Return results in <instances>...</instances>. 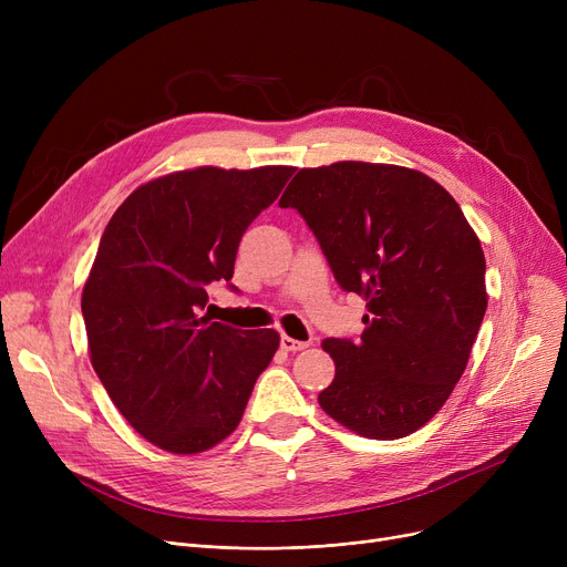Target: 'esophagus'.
<instances>
[{"instance_id": "obj_1", "label": "esophagus", "mask_w": 567, "mask_h": 567, "mask_svg": "<svg viewBox=\"0 0 567 567\" xmlns=\"http://www.w3.org/2000/svg\"><path fill=\"white\" fill-rule=\"evenodd\" d=\"M280 347H282L285 351H303V349L308 347V342L293 340V338H289V336H282V338H280Z\"/></svg>"}]
</instances>
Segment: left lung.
I'll use <instances>...</instances> for the list:
<instances>
[{"mask_svg": "<svg viewBox=\"0 0 567 567\" xmlns=\"http://www.w3.org/2000/svg\"><path fill=\"white\" fill-rule=\"evenodd\" d=\"M338 285L365 299L359 340L329 338L321 409L368 439L423 427L466 370L487 310L485 255L451 193L423 172L342 161L299 169L280 197Z\"/></svg>", "mask_w": 567, "mask_h": 567, "instance_id": "1", "label": "left lung"}]
</instances>
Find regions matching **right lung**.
<instances>
[{"label": "right lung", "instance_id": "1", "mask_svg": "<svg viewBox=\"0 0 567 567\" xmlns=\"http://www.w3.org/2000/svg\"><path fill=\"white\" fill-rule=\"evenodd\" d=\"M293 167H197L154 178L116 208L82 289L92 365L146 441L176 455L214 449L241 423L271 363L274 329L212 321L206 287L229 282L248 225Z\"/></svg>", "mask_w": 567, "mask_h": 567}]
</instances>
